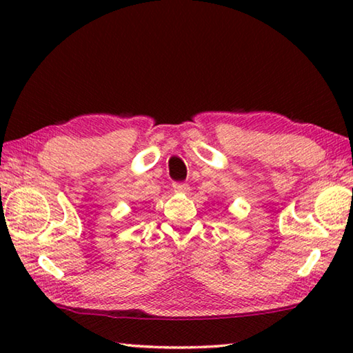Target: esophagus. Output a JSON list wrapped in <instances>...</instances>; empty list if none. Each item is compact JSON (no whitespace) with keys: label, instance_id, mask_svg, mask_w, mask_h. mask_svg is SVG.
Wrapping results in <instances>:
<instances>
[{"label":"esophagus","instance_id":"1","mask_svg":"<svg viewBox=\"0 0 353 353\" xmlns=\"http://www.w3.org/2000/svg\"><path fill=\"white\" fill-rule=\"evenodd\" d=\"M172 188H174L176 193H187V191L190 190V185L185 182H174L172 183Z\"/></svg>","mask_w":353,"mask_h":353}]
</instances>
